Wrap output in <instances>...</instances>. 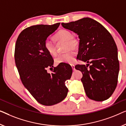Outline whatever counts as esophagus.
I'll return each mask as SVG.
<instances>
[{
    "mask_svg": "<svg viewBox=\"0 0 126 126\" xmlns=\"http://www.w3.org/2000/svg\"><path fill=\"white\" fill-rule=\"evenodd\" d=\"M71 67H72V70H73L74 71H75V65H74V64H71Z\"/></svg>",
    "mask_w": 126,
    "mask_h": 126,
    "instance_id": "34e87169",
    "label": "esophagus"
}]
</instances>
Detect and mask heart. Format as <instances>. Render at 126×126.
Masks as SVG:
<instances>
[{
    "instance_id": "obj_1",
    "label": "heart",
    "mask_w": 126,
    "mask_h": 126,
    "mask_svg": "<svg viewBox=\"0 0 126 126\" xmlns=\"http://www.w3.org/2000/svg\"><path fill=\"white\" fill-rule=\"evenodd\" d=\"M53 39L56 43L64 42V50L66 52L58 55L55 59V62L57 64L61 63L71 64L75 61L76 53L73 49H77L78 47V41L75 37L72 36V33L67 30H59L53 36ZM44 47L47 53L51 56H55L56 54V46L54 43L49 40H46Z\"/></svg>"
}]
</instances>
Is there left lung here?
Segmentation results:
<instances>
[{"label":"left lung","instance_id":"left-lung-1","mask_svg":"<svg viewBox=\"0 0 126 126\" xmlns=\"http://www.w3.org/2000/svg\"><path fill=\"white\" fill-rule=\"evenodd\" d=\"M62 25L78 35L77 59L91 64L75 67L82 72L81 81L87 96L98 102L107 100L116 87L119 71L118 48L112 35L100 23L89 17Z\"/></svg>","mask_w":126,"mask_h":126}]
</instances>
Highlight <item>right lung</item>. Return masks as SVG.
I'll use <instances>...</instances> for the list:
<instances>
[{
  "mask_svg": "<svg viewBox=\"0 0 126 126\" xmlns=\"http://www.w3.org/2000/svg\"><path fill=\"white\" fill-rule=\"evenodd\" d=\"M59 25L32 26L23 30L16 42L14 56L22 82L37 102L45 106L54 105L66 97L65 81L72 72L66 63L54 67L53 73L47 71L48 67H53L54 60L44 44Z\"/></svg>",
  "mask_w": 126,
  "mask_h": 126,
  "instance_id": "1",
  "label": "right lung"
}]
</instances>
